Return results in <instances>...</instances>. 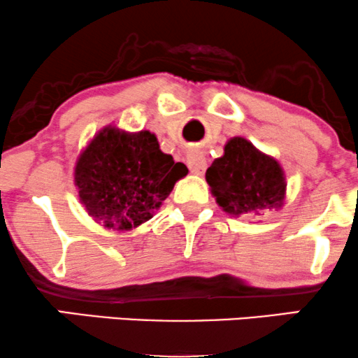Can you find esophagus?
<instances>
[{"instance_id": "1", "label": "esophagus", "mask_w": 358, "mask_h": 358, "mask_svg": "<svg viewBox=\"0 0 358 358\" xmlns=\"http://www.w3.org/2000/svg\"><path fill=\"white\" fill-rule=\"evenodd\" d=\"M187 163L193 175H203L205 170H207V159H205L202 151L199 150H193L192 153L188 155Z\"/></svg>"}]
</instances>
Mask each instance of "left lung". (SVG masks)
Segmentation results:
<instances>
[{
	"mask_svg": "<svg viewBox=\"0 0 358 358\" xmlns=\"http://www.w3.org/2000/svg\"><path fill=\"white\" fill-rule=\"evenodd\" d=\"M205 180L217 205L232 217L279 210L286 202L282 166L274 156L262 153L242 136L225 143L224 155L213 159Z\"/></svg>",
	"mask_w": 358,
	"mask_h": 358,
	"instance_id": "1",
	"label": "left lung"
}]
</instances>
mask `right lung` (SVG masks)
Instances as JSON below:
<instances>
[{"label":"right lung","instance_id":"obj_1","mask_svg":"<svg viewBox=\"0 0 358 358\" xmlns=\"http://www.w3.org/2000/svg\"><path fill=\"white\" fill-rule=\"evenodd\" d=\"M187 173L183 163L159 150L155 133L108 124L80 151L73 185L90 219L126 232L150 220Z\"/></svg>","mask_w":358,"mask_h":358}]
</instances>
